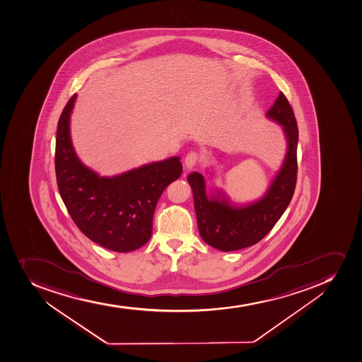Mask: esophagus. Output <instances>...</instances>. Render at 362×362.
Wrapping results in <instances>:
<instances>
[{
    "label": "esophagus",
    "instance_id": "34e87169",
    "mask_svg": "<svg viewBox=\"0 0 362 362\" xmlns=\"http://www.w3.org/2000/svg\"><path fill=\"white\" fill-rule=\"evenodd\" d=\"M200 162V156L199 153H196V151H191V153H187L185 156V160H184V164H185L186 169H193L194 166Z\"/></svg>",
    "mask_w": 362,
    "mask_h": 362
}]
</instances>
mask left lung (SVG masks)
<instances>
[{"label":"left lung","mask_w":362,"mask_h":362,"mask_svg":"<svg viewBox=\"0 0 362 362\" xmlns=\"http://www.w3.org/2000/svg\"><path fill=\"white\" fill-rule=\"evenodd\" d=\"M267 117L282 124L288 141V151L282 168L262 199L249 205H230L206 194L204 177L198 173L187 177L193 191L194 209L200 236L207 245L223 252H232L255 245L268 234L291 202L297 182L298 128L292 107L281 92Z\"/></svg>","instance_id":"left-lung-1"}]
</instances>
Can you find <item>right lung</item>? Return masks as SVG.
Returning a JSON list of instances; mask_svg holds the SVG:
<instances>
[{"label":"right lung","mask_w":362,"mask_h":362,"mask_svg":"<svg viewBox=\"0 0 362 362\" xmlns=\"http://www.w3.org/2000/svg\"><path fill=\"white\" fill-rule=\"evenodd\" d=\"M71 96L57 127V184L78 228L93 243L128 252L146 245L163 191L182 173L180 157L150 163L119 176L100 177L80 162L70 136Z\"/></svg>","instance_id":"add662e5"}]
</instances>
